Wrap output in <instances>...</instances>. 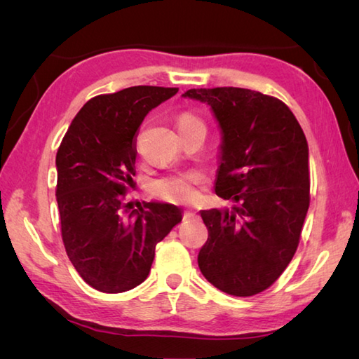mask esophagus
<instances>
[{"instance_id": "esophagus-1", "label": "esophagus", "mask_w": 359, "mask_h": 359, "mask_svg": "<svg viewBox=\"0 0 359 359\" xmlns=\"http://www.w3.org/2000/svg\"><path fill=\"white\" fill-rule=\"evenodd\" d=\"M184 216H185V219L193 217V216H196V211H194V210H187V211L184 212Z\"/></svg>"}]
</instances>
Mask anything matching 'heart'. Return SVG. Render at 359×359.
I'll list each match as a JSON object with an SVG mask.
<instances>
[{
    "instance_id": "heart-1",
    "label": "heart",
    "mask_w": 359,
    "mask_h": 359,
    "mask_svg": "<svg viewBox=\"0 0 359 359\" xmlns=\"http://www.w3.org/2000/svg\"><path fill=\"white\" fill-rule=\"evenodd\" d=\"M196 126H205L199 116L194 112H182L177 117V128L180 134ZM203 180V174L201 171H182L165 175L151 184V193L156 197L171 203H191L199 196L197 185Z\"/></svg>"
}]
</instances>
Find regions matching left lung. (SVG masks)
Masks as SVG:
<instances>
[{
  "instance_id": "1",
  "label": "left lung",
  "mask_w": 359,
  "mask_h": 359,
  "mask_svg": "<svg viewBox=\"0 0 359 359\" xmlns=\"http://www.w3.org/2000/svg\"><path fill=\"white\" fill-rule=\"evenodd\" d=\"M222 129L216 194L231 210H203L202 274L220 292L255 296L271 287L299 245L310 205L309 144L288 106L243 88L189 89Z\"/></svg>"
}]
</instances>
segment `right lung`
Here are the masks:
<instances>
[{"instance_id": "right-lung-1", "label": "right lung", "mask_w": 359, "mask_h": 359, "mask_svg": "<svg viewBox=\"0 0 359 359\" xmlns=\"http://www.w3.org/2000/svg\"><path fill=\"white\" fill-rule=\"evenodd\" d=\"M179 88L133 86L79 111L57 151V203L66 253L83 280L121 293L148 278L156 245L182 220L170 203H125L147 114Z\"/></svg>"}]
</instances>
